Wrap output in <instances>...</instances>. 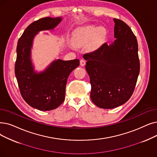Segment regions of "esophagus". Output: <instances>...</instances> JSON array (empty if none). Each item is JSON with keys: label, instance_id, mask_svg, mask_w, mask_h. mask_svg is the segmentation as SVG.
I'll return each mask as SVG.
<instances>
[{"label": "esophagus", "instance_id": "esophagus-1", "mask_svg": "<svg viewBox=\"0 0 157 157\" xmlns=\"http://www.w3.org/2000/svg\"><path fill=\"white\" fill-rule=\"evenodd\" d=\"M85 63H86V62H85V61L84 59H81L80 60V65H81V66H82V67L85 66Z\"/></svg>", "mask_w": 157, "mask_h": 157}]
</instances>
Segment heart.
<instances>
[{
    "label": "heart",
    "instance_id": "obj_1",
    "mask_svg": "<svg viewBox=\"0 0 157 157\" xmlns=\"http://www.w3.org/2000/svg\"><path fill=\"white\" fill-rule=\"evenodd\" d=\"M106 29L103 27L88 25L78 29L72 37V44L79 47L87 44L90 41V46L95 47L103 40L106 35Z\"/></svg>",
    "mask_w": 157,
    "mask_h": 157
}]
</instances>
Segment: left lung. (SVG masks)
Returning <instances> with one entry per match:
<instances>
[{
    "label": "left lung",
    "instance_id": "1",
    "mask_svg": "<svg viewBox=\"0 0 157 157\" xmlns=\"http://www.w3.org/2000/svg\"><path fill=\"white\" fill-rule=\"evenodd\" d=\"M114 42L85 54L90 98L97 106L112 109L124 104L133 93L140 72L138 44L130 28L113 18Z\"/></svg>",
    "mask_w": 157,
    "mask_h": 157
}]
</instances>
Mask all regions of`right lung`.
Returning a JSON list of instances; mask_svg holds the SVG:
<instances>
[{"label": "right lung", "instance_id": "right-lung-1", "mask_svg": "<svg viewBox=\"0 0 157 157\" xmlns=\"http://www.w3.org/2000/svg\"><path fill=\"white\" fill-rule=\"evenodd\" d=\"M62 20V17L40 18L31 23L18 41L15 72L20 94L29 105L41 111L54 110L63 103L68 77L79 65L78 59H58L44 71H35L31 57L34 38L40 31L54 29Z\"/></svg>", "mask_w": 157, "mask_h": 157}]
</instances>
